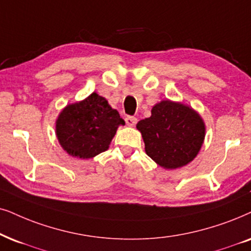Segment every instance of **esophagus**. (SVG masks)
Returning <instances> with one entry per match:
<instances>
[{
	"label": "esophagus",
	"instance_id": "esophagus-1",
	"mask_svg": "<svg viewBox=\"0 0 251 251\" xmlns=\"http://www.w3.org/2000/svg\"><path fill=\"white\" fill-rule=\"evenodd\" d=\"M125 122L126 124H127L128 126H131V127H133V126H135V124L138 123V119L135 118V117H132V116H127L125 118Z\"/></svg>",
	"mask_w": 251,
	"mask_h": 251
}]
</instances>
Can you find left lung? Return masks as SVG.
I'll return each instance as SVG.
<instances>
[{
  "instance_id": "left-lung-1",
  "label": "left lung",
  "mask_w": 251,
  "mask_h": 251,
  "mask_svg": "<svg viewBox=\"0 0 251 251\" xmlns=\"http://www.w3.org/2000/svg\"><path fill=\"white\" fill-rule=\"evenodd\" d=\"M145 142V151L164 169H178L201 151L206 134L202 118L191 106L163 100L151 107V116L136 124Z\"/></svg>"
}]
</instances>
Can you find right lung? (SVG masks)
Here are the masks:
<instances>
[{
    "label": "right lung",
    "mask_w": 251,
    "mask_h": 251,
    "mask_svg": "<svg viewBox=\"0 0 251 251\" xmlns=\"http://www.w3.org/2000/svg\"><path fill=\"white\" fill-rule=\"evenodd\" d=\"M120 125L119 112L96 93L68 104L55 122V134L63 151L73 157L88 160L107 151Z\"/></svg>",
    "instance_id": "right-lung-1"
}]
</instances>
